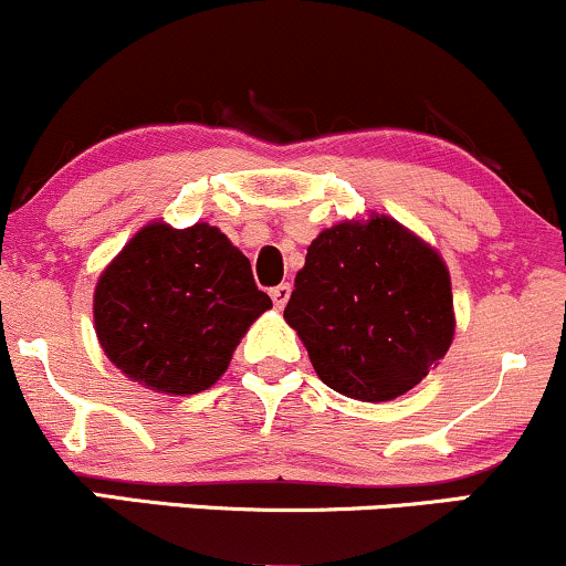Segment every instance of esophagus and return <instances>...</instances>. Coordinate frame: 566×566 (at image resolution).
I'll return each instance as SVG.
<instances>
[{
    "label": "esophagus",
    "instance_id": "obj_1",
    "mask_svg": "<svg viewBox=\"0 0 566 566\" xmlns=\"http://www.w3.org/2000/svg\"><path fill=\"white\" fill-rule=\"evenodd\" d=\"M290 295H292V287L287 282L271 290V301H274L276 308H284V305H287V301H290Z\"/></svg>",
    "mask_w": 566,
    "mask_h": 566
}]
</instances>
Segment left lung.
<instances>
[{"label":"left lung","mask_w":566,"mask_h":566,"mask_svg":"<svg viewBox=\"0 0 566 566\" xmlns=\"http://www.w3.org/2000/svg\"><path fill=\"white\" fill-rule=\"evenodd\" d=\"M284 322L333 391L391 401L452 346L450 269L391 216L340 220L311 242Z\"/></svg>","instance_id":"8db88e82"}]
</instances>
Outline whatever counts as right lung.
<instances>
[{
	"instance_id": "right-lung-1",
	"label": "right lung",
	"mask_w": 566,
	"mask_h": 566,
	"mask_svg": "<svg viewBox=\"0 0 566 566\" xmlns=\"http://www.w3.org/2000/svg\"><path fill=\"white\" fill-rule=\"evenodd\" d=\"M271 297L218 226L151 220L97 276L95 335L103 354L148 391L188 396L216 386Z\"/></svg>"
}]
</instances>
